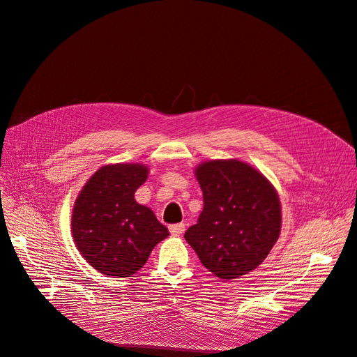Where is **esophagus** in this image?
<instances>
[{
    "instance_id": "1",
    "label": "esophagus",
    "mask_w": 357,
    "mask_h": 357,
    "mask_svg": "<svg viewBox=\"0 0 357 357\" xmlns=\"http://www.w3.org/2000/svg\"><path fill=\"white\" fill-rule=\"evenodd\" d=\"M185 231L184 223H175V225H170V233L173 236H181Z\"/></svg>"
}]
</instances>
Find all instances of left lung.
Instances as JSON below:
<instances>
[{
	"label": "left lung",
	"mask_w": 357,
	"mask_h": 357,
	"mask_svg": "<svg viewBox=\"0 0 357 357\" xmlns=\"http://www.w3.org/2000/svg\"><path fill=\"white\" fill-rule=\"evenodd\" d=\"M195 175L204 193V210L184 234L188 245L220 280L254 271L280 237L275 187L260 170L238 160L201 162Z\"/></svg>",
	"instance_id": "8db88e82"
}]
</instances>
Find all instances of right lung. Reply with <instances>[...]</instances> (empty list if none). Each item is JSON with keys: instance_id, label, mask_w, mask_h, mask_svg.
<instances>
[{"instance_id": "right-lung-1", "label": "right lung", "mask_w": 357, "mask_h": 357, "mask_svg": "<svg viewBox=\"0 0 357 357\" xmlns=\"http://www.w3.org/2000/svg\"><path fill=\"white\" fill-rule=\"evenodd\" d=\"M147 175L146 164H106L85 182L74 202V243L91 266L105 275H134L169 236L153 211L135 201V192Z\"/></svg>"}]
</instances>
